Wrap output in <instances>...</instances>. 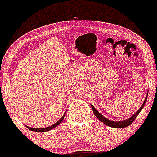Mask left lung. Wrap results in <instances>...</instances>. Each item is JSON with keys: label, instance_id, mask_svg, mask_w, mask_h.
<instances>
[{"label": "left lung", "instance_id": "obj_1", "mask_svg": "<svg viewBox=\"0 0 157 157\" xmlns=\"http://www.w3.org/2000/svg\"><path fill=\"white\" fill-rule=\"evenodd\" d=\"M147 96H148V93H147V95L146 96V98L144 100V101L143 104L141 105V106L140 107V109H139L138 111H136V113H134V115L132 116V117L129 118V119H126V120H124V121H111V120H109L108 119H106V118H105L104 116L102 114H101V113L98 112V111L96 110V109L94 108V106L93 105H91V108H92V110H93V112L94 114L96 117L98 118V119L100 120L101 121H102L103 123L106 124V125L109 126H111V127H113V128H124V127H127L128 126H129L130 124H132L133 123V121H134L135 119H136V118L137 117V116L139 113H140V111H141V109H143L144 106L145 104H146V101H147Z\"/></svg>", "mask_w": 157, "mask_h": 157}]
</instances>
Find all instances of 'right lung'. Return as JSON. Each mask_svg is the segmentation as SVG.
I'll return each mask as SVG.
<instances>
[{
  "label": "right lung",
  "mask_w": 157,
  "mask_h": 157,
  "mask_svg": "<svg viewBox=\"0 0 157 157\" xmlns=\"http://www.w3.org/2000/svg\"><path fill=\"white\" fill-rule=\"evenodd\" d=\"M64 117H65V114H64L63 117H62L61 119H60L59 121H58L56 123L53 124V125H51V126H48V127H46V128H31L29 127V126H27V128H29V130H31V131H33V132H48V131L52 129V128L56 127V126L59 125V124L61 123L62 121V120L63 119Z\"/></svg>",
  "instance_id": "1"
}]
</instances>
